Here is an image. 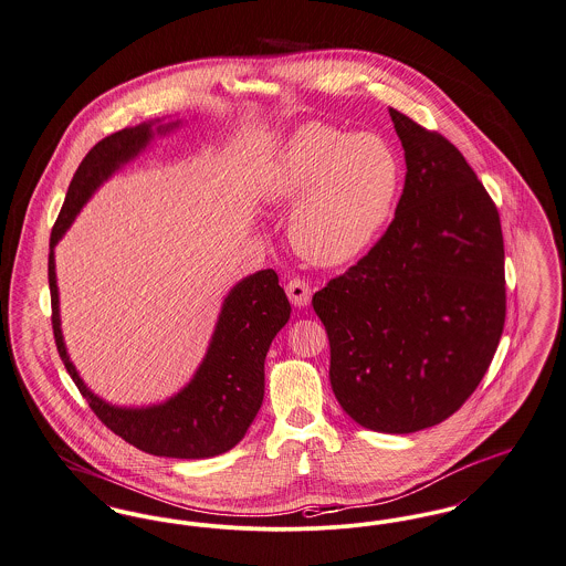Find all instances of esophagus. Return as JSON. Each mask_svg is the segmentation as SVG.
<instances>
[{"label":"esophagus","mask_w":566,"mask_h":566,"mask_svg":"<svg viewBox=\"0 0 566 566\" xmlns=\"http://www.w3.org/2000/svg\"><path fill=\"white\" fill-rule=\"evenodd\" d=\"M285 292L294 306H306L311 302V287L302 279H290L285 285Z\"/></svg>","instance_id":"1"}]
</instances>
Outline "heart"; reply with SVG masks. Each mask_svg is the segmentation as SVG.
I'll list each match as a JSON object with an SVG mask.
<instances>
[{"mask_svg": "<svg viewBox=\"0 0 566 566\" xmlns=\"http://www.w3.org/2000/svg\"><path fill=\"white\" fill-rule=\"evenodd\" d=\"M399 187V158L379 135L308 124L272 160L262 190L276 208L297 203L287 227L292 247L331 268L354 262L376 242Z\"/></svg>", "mask_w": 566, "mask_h": 566, "instance_id": "obj_1", "label": "heart"}]
</instances>
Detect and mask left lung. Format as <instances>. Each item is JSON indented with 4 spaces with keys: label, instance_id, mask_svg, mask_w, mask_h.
Wrapping results in <instances>:
<instances>
[{
    "label": "left lung",
    "instance_id": "1",
    "mask_svg": "<svg viewBox=\"0 0 566 566\" xmlns=\"http://www.w3.org/2000/svg\"><path fill=\"white\" fill-rule=\"evenodd\" d=\"M406 187L374 249L313 296L340 408L381 433L454 415L490 369L506 317L495 203L447 137L390 109Z\"/></svg>",
    "mask_w": 566,
    "mask_h": 566
}]
</instances>
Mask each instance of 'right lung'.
I'll return each instance as SVG.
<instances>
[{
  "instance_id": "right-lung-1",
  "label": "right lung",
  "mask_w": 566,
  "mask_h": 566,
  "mask_svg": "<svg viewBox=\"0 0 566 566\" xmlns=\"http://www.w3.org/2000/svg\"><path fill=\"white\" fill-rule=\"evenodd\" d=\"M151 126L139 124L117 130L85 154L69 187L66 201L51 229L49 290L51 324L60 358L92 408L115 436L139 451L174 459H206L233 449L251 427L264 401V360L276 333L290 319V301L272 268L242 279L227 296L197 374L176 397L151 408H115L87 390L76 374L60 328V298L55 283L53 247L73 226L78 210L119 165L148 146ZM158 124V133L176 128Z\"/></svg>"
}]
</instances>
